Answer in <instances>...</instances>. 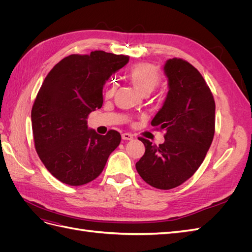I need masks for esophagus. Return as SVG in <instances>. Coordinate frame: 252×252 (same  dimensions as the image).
Instances as JSON below:
<instances>
[{
    "instance_id": "esophagus-1",
    "label": "esophagus",
    "mask_w": 252,
    "mask_h": 252,
    "mask_svg": "<svg viewBox=\"0 0 252 252\" xmlns=\"http://www.w3.org/2000/svg\"><path fill=\"white\" fill-rule=\"evenodd\" d=\"M122 139L125 140V141H130V140H132V139H133V135H132L131 133H127V132H125V133L122 134Z\"/></svg>"
}]
</instances>
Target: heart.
Instances as JSON below:
<instances>
[{
  "instance_id": "heart-1",
  "label": "heart",
  "mask_w": 252,
  "mask_h": 252,
  "mask_svg": "<svg viewBox=\"0 0 252 252\" xmlns=\"http://www.w3.org/2000/svg\"><path fill=\"white\" fill-rule=\"evenodd\" d=\"M127 79L140 94L146 95L152 93L161 83V74L157 67L149 63H138L127 72ZM116 91V84L112 83L106 90V96H112Z\"/></svg>"
}]
</instances>
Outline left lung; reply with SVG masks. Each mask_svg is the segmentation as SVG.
<instances>
[{
  "label": "left lung",
  "instance_id": "1",
  "mask_svg": "<svg viewBox=\"0 0 252 252\" xmlns=\"http://www.w3.org/2000/svg\"><path fill=\"white\" fill-rule=\"evenodd\" d=\"M168 94L151 125L166 131L157 146L140 138L145 154L135 164L150 186L168 190L183 184L203 163L215 135L216 103L202 74L187 61L166 62Z\"/></svg>",
  "mask_w": 252,
  "mask_h": 252
}]
</instances>
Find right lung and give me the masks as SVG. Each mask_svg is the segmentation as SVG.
<instances>
[{"instance_id":"1","label":"right lung","mask_w":252,"mask_h":252,"mask_svg":"<svg viewBox=\"0 0 252 252\" xmlns=\"http://www.w3.org/2000/svg\"><path fill=\"white\" fill-rule=\"evenodd\" d=\"M129 58L102 50L70 55L52 68L32 109L35 150L47 170L64 184L81 186L103 171L121 134H97L88 114L103 105V87Z\"/></svg>"}]
</instances>
